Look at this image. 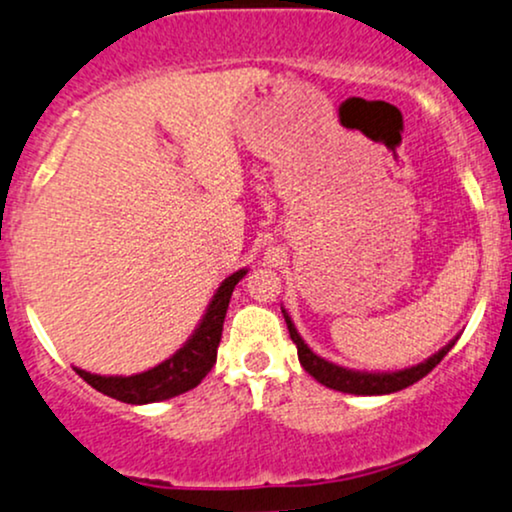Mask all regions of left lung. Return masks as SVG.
Masks as SVG:
<instances>
[{
	"mask_svg": "<svg viewBox=\"0 0 512 512\" xmlns=\"http://www.w3.org/2000/svg\"><path fill=\"white\" fill-rule=\"evenodd\" d=\"M282 316H285L287 330H290V338L294 345H297L299 364L304 366V371H309V376H314L318 383H323L326 388L340 390V393H352V395H388L398 393V390L412 386L419 378L429 374L434 366L441 362L443 357L450 352V347L455 345V340H450L443 350L431 354L429 359H424L422 364L410 366V369L400 371H354L345 369V366H338L333 362H326L323 357H318L316 352L309 350V345L302 340V335L294 328L292 318L287 316V311L282 309Z\"/></svg>",
	"mask_w": 512,
	"mask_h": 512,
	"instance_id": "1",
	"label": "left lung"
}]
</instances>
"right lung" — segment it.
Listing matches in <instances>:
<instances>
[{
	"label": "right lung",
	"mask_w": 512,
	"mask_h": 512,
	"mask_svg": "<svg viewBox=\"0 0 512 512\" xmlns=\"http://www.w3.org/2000/svg\"><path fill=\"white\" fill-rule=\"evenodd\" d=\"M246 273L249 270L242 268L232 273L230 278L222 280V285L213 294V299H210L206 314H203L201 323L191 333V338L162 364L134 376H100L78 369V366H74V371L88 386L110 395L114 400L129 402V405H148V402L170 400L174 395H182L186 390L196 388L206 378L208 371L213 369L215 359H218V345L222 338V323H225L227 306H230L234 285Z\"/></svg>",
	"instance_id": "right-lung-1"
}]
</instances>
